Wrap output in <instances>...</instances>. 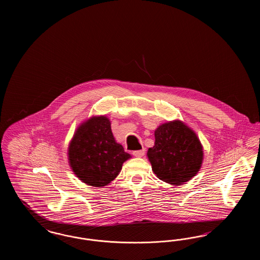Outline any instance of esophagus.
I'll list each match as a JSON object with an SVG mask.
<instances>
[{
    "label": "esophagus",
    "mask_w": 260,
    "mask_h": 260,
    "mask_svg": "<svg viewBox=\"0 0 260 260\" xmlns=\"http://www.w3.org/2000/svg\"><path fill=\"white\" fill-rule=\"evenodd\" d=\"M144 154H145V150H144V149H142V150H137V151H134V152H133V155H134L135 157H137V158L143 157Z\"/></svg>",
    "instance_id": "34e87169"
}]
</instances>
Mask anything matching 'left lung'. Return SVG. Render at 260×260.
I'll use <instances>...</instances> for the list:
<instances>
[{
    "label": "left lung",
    "mask_w": 260,
    "mask_h": 260,
    "mask_svg": "<svg viewBox=\"0 0 260 260\" xmlns=\"http://www.w3.org/2000/svg\"><path fill=\"white\" fill-rule=\"evenodd\" d=\"M147 157L159 179L172 185H181L198 173L204 160V149L191 127L174 120L156 128L155 143L148 149Z\"/></svg>",
    "instance_id": "1"
}]
</instances>
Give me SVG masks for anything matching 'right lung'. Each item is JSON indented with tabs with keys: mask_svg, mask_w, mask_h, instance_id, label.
I'll return each mask as SVG.
<instances>
[{
	"mask_svg": "<svg viewBox=\"0 0 260 260\" xmlns=\"http://www.w3.org/2000/svg\"><path fill=\"white\" fill-rule=\"evenodd\" d=\"M132 158L113 136L106 116H92L80 124L68 146V161L75 175L92 187L113 181Z\"/></svg>",
	"mask_w": 260,
	"mask_h": 260,
	"instance_id": "right-lung-1",
	"label": "right lung"
}]
</instances>
